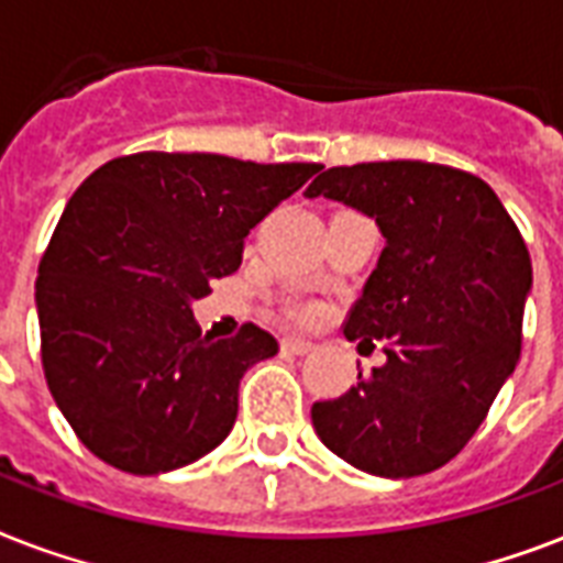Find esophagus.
I'll list each match as a JSON object with an SVG mask.
<instances>
[{
	"label": "esophagus",
	"instance_id": "esophagus-1",
	"mask_svg": "<svg viewBox=\"0 0 563 563\" xmlns=\"http://www.w3.org/2000/svg\"><path fill=\"white\" fill-rule=\"evenodd\" d=\"M280 347L286 353H295V356H307V353L316 351V344L307 342V339H298V335H286L280 342Z\"/></svg>",
	"mask_w": 563,
	"mask_h": 563
}]
</instances>
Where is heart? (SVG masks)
Returning a JSON list of instances; mask_svg holds the SVG:
<instances>
[{
  "label": "heart",
  "mask_w": 563,
  "mask_h": 563,
  "mask_svg": "<svg viewBox=\"0 0 563 563\" xmlns=\"http://www.w3.org/2000/svg\"><path fill=\"white\" fill-rule=\"evenodd\" d=\"M295 316L309 318V316H312V307H298V309H295Z\"/></svg>",
  "instance_id": "b5f03b06"
}]
</instances>
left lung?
<instances>
[{"label":"left lung","mask_w":563,"mask_h":563,"mask_svg":"<svg viewBox=\"0 0 563 563\" xmlns=\"http://www.w3.org/2000/svg\"><path fill=\"white\" fill-rule=\"evenodd\" d=\"M333 198L379 224L385 247L344 321L347 342L385 344V365L312 406L339 459L409 479L462 453L523 344L532 260L494 189L471 172L420 161L356 163L318 175Z\"/></svg>","instance_id":"8db88e82"}]
</instances>
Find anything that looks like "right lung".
<instances>
[{"label":"right lung","instance_id":"1","mask_svg":"<svg viewBox=\"0 0 563 563\" xmlns=\"http://www.w3.org/2000/svg\"><path fill=\"white\" fill-rule=\"evenodd\" d=\"M318 163L140 152L96 169L37 268L40 356L75 435L110 467L157 476L228 438L239 379L277 353L263 327L201 335L192 300L242 265L251 228Z\"/></svg>","mask_w":563,"mask_h":563}]
</instances>
